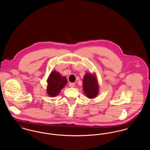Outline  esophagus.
<instances>
[{
  "instance_id": "obj_1",
  "label": "esophagus",
  "mask_w": 150,
  "mask_h": 150,
  "mask_svg": "<svg viewBox=\"0 0 150 150\" xmlns=\"http://www.w3.org/2000/svg\"><path fill=\"white\" fill-rule=\"evenodd\" d=\"M69 86L71 87V88H73V87L75 86V84H74V83H70L69 84Z\"/></svg>"
}]
</instances>
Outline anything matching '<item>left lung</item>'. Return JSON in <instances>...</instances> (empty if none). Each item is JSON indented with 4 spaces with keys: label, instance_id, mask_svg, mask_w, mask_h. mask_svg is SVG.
<instances>
[{
    "label": "left lung",
    "instance_id": "obj_1",
    "mask_svg": "<svg viewBox=\"0 0 150 150\" xmlns=\"http://www.w3.org/2000/svg\"><path fill=\"white\" fill-rule=\"evenodd\" d=\"M84 93L88 98H95L99 93V86L95 74L86 73L83 80Z\"/></svg>",
    "mask_w": 150,
    "mask_h": 150
}]
</instances>
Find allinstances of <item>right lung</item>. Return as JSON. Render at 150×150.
<instances>
[{
	"instance_id": "1",
	"label": "right lung",
	"mask_w": 150,
	"mask_h": 150,
	"mask_svg": "<svg viewBox=\"0 0 150 150\" xmlns=\"http://www.w3.org/2000/svg\"><path fill=\"white\" fill-rule=\"evenodd\" d=\"M47 81V94L49 96L54 97L60 93L61 89L66 85L67 80L65 76H61L58 72L54 70L50 73Z\"/></svg>"
}]
</instances>
